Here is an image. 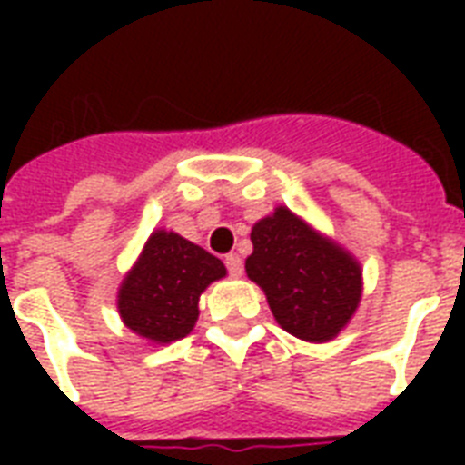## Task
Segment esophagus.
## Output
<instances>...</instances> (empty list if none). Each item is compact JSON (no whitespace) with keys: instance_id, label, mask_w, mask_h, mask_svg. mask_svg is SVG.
Segmentation results:
<instances>
[{"instance_id":"obj_1","label":"esophagus","mask_w":465,"mask_h":465,"mask_svg":"<svg viewBox=\"0 0 465 465\" xmlns=\"http://www.w3.org/2000/svg\"><path fill=\"white\" fill-rule=\"evenodd\" d=\"M224 265H226V270H229V275H232V277H239L241 272H243V262H241V258L236 253L224 255Z\"/></svg>"}]
</instances>
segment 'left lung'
Wrapping results in <instances>:
<instances>
[{"instance_id":"obj_1","label":"left lung","mask_w":465,"mask_h":465,"mask_svg":"<svg viewBox=\"0 0 465 465\" xmlns=\"http://www.w3.org/2000/svg\"><path fill=\"white\" fill-rule=\"evenodd\" d=\"M251 241L246 272L265 290L277 323L309 342L335 338L360 304L361 272L352 255L284 207L261 219Z\"/></svg>"}]
</instances>
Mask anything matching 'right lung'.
<instances>
[{"label": "right lung", "instance_id": "right-lung-1", "mask_svg": "<svg viewBox=\"0 0 465 465\" xmlns=\"http://www.w3.org/2000/svg\"><path fill=\"white\" fill-rule=\"evenodd\" d=\"M224 275V262L204 248L173 232H156L120 287V316L142 338L181 340L195 325L204 287Z\"/></svg>", "mask_w": 465, "mask_h": 465}]
</instances>
